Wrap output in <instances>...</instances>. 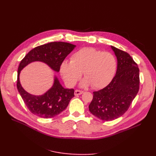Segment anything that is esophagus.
<instances>
[{"instance_id": "1", "label": "esophagus", "mask_w": 156, "mask_h": 156, "mask_svg": "<svg viewBox=\"0 0 156 156\" xmlns=\"http://www.w3.org/2000/svg\"><path fill=\"white\" fill-rule=\"evenodd\" d=\"M83 93V90H75L74 94L75 96H79V95H81V94Z\"/></svg>"}]
</instances>
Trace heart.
I'll list each match as a JSON object with an SVG mask.
<instances>
[{
    "label": "heart",
    "instance_id": "obj_1",
    "mask_svg": "<svg viewBox=\"0 0 156 156\" xmlns=\"http://www.w3.org/2000/svg\"><path fill=\"white\" fill-rule=\"evenodd\" d=\"M116 61L111 53L92 48H83L71 56L70 62L64 60L60 66V73L69 87L74 86L81 77L83 86L91 84L99 89L106 87L114 77Z\"/></svg>",
    "mask_w": 156,
    "mask_h": 156
}]
</instances>
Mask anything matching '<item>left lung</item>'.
<instances>
[{
  "mask_svg": "<svg viewBox=\"0 0 156 156\" xmlns=\"http://www.w3.org/2000/svg\"><path fill=\"white\" fill-rule=\"evenodd\" d=\"M117 58L115 76L107 87L94 92L89 111L104 121L123 115L128 109L139 90V69L126 52L111 46Z\"/></svg>",
  "mask_w": 156,
  "mask_h": 156,
  "instance_id": "obj_1",
  "label": "left lung"
}]
</instances>
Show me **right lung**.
Masks as SVG:
<instances>
[{
	"instance_id": "1",
	"label": "right lung",
	"mask_w": 156,
	"mask_h": 156,
	"mask_svg": "<svg viewBox=\"0 0 156 156\" xmlns=\"http://www.w3.org/2000/svg\"><path fill=\"white\" fill-rule=\"evenodd\" d=\"M75 47V45L67 42H51L32 49L21 61L18 67L17 88L23 101L32 114L44 119L58 115L68 107L70 100L74 97V90L63 88L58 79L55 77L53 87L48 92L41 96L32 95L21 85V70L32 62L41 61L58 72L61 64Z\"/></svg>"
}]
</instances>
